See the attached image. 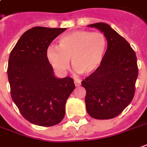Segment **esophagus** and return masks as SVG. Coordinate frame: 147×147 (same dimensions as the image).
Masks as SVG:
<instances>
[{
	"instance_id": "1",
	"label": "esophagus",
	"mask_w": 147,
	"mask_h": 147,
	"mask_svg": "<svg viewBox=\"0 0 147 147\" xmlns=\"http://www.w3.org/2000/svg\"><path fill=\"white\" fill-rule=\"evenodd\" d=\"M75 85H76V86H79L81 85V82H80V81H75Z\"/></svg>"
}]
</instances>
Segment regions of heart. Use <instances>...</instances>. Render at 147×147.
<instances>
[{
	"label": "heart",
	"instance_id": "1",
	"mask_svg": "<svg viewBox=\"0 0 147 147\" xmlns=\"http://www.w3.org/2000/svg\"><path fill=\"white\" fill-rule=\"evenodd\" d=\"M107 41L101 32L75 31L59 39V47L50 46L47 50L49 62L59 72L69 69V60L78 73L90 76L100 67L106 54Z\"/></svg>",
	"mask_w": 147,
	"mask_h": 147
}]
</instances>
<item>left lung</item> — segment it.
<instances>
[{
  "mask_svg": "<svg viewBox=\"0 0 147 147\" xmlns=\"http://www.w3.org/2000/svg\"><path fill=\"white\" fill-rule=\"evenodd\" d=\"M88 27L103 32L108 45L98 70L82 82L86 90V110L92 118L109 119L119 115L133 100L137 59L128 41L109 24L96 23Z\"/></svg>",
  "mask_w": 147,
  "mask_h": 147,
  "instance_id": "obj_1",
  "label": "left lung"
}]
</instances>
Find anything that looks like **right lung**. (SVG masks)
<instances>
[{"label": "right lung", "instance_id": "obj_1", "mask_svg": "<svg viewBox=\"0 0 147 147\" xmlns=\"http://www.w3.org/2000/svg\"><path fill=\"white\" fill-rule=\"evenodd\" d=\"M65 30L34 27L21 35L9 56L11 98L23 117L38 126H55L63 119L66 101L76 87L69 76L55 77L46 54Z\"/></svg>", "mask_w": 147, "mask_h": 147}]
</instances>
